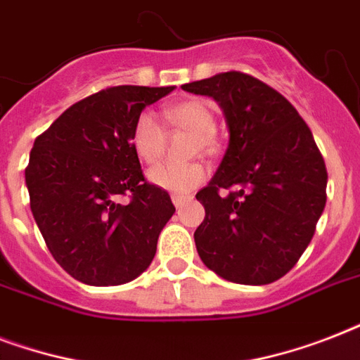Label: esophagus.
Segmentation results:
<instances>
[{"label":"esophagus","mask_w":360,"mask_h":360,"mask_svg":"<svg viewBox=\"0 0 360 360\" xmlns=\"http://www.w3.org/2000/svg\"><path fill=\"white\" fill-rule=\"evenodd\" d=\"M191 200H192L191 196H179V194H174V196H172V202H174V205L177 209L183 207V205L191 202Z\"/></svg>","instance_id":"esophagus-1"}]
</instances>
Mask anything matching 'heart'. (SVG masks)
<instances>
[{
  "label": "heart",
  "mask_w": 360,
  "mask_h": 360,
  "mask_svg": "<svg viewBox=\"0 0 360 360\" xmlns=\"http://www.w3.org/2000/svg\"><path fill=\"white\" fill-rule=\"evenodd\" d=\"M162 117L168 127L192 132V151L214 153L217 136H214V115L207 104L198 98H188L183 103L172 104L162 110ZM130 146L141 162L155 164L162 157L164 129L151 114H140L130 130ZM207 177V168L202 162L183 164H158L147 172V179L162 191L186 194L196 188Z\"/></svg>",
  "instance_id": "heart-1"
}]
</instances>
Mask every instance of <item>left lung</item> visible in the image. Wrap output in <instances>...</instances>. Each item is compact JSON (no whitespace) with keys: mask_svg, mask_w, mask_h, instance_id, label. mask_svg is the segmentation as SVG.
<instances>
[{"mask_svg":"<svg viewBox=\"0 0 360 360\" xmlns=\"http://www.w3.org/2000/svg\"><path fill=\"white\" fill-rule=\"evenodd\" d=\"M213 97L230 141L196 200L205 219L198 254L236 284L282 278L307 250L327 202V168L308 124L288 98L245 72H220L181 86Z\"/></svg>","mask_w":360,"mask_h":360,"instance_id":"1","label":"left lung"}]
</instances>
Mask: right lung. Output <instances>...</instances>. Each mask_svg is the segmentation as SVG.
I'll list each match as a JSON object with an SVG mask.
<instances>
[{"label": "right lung", "instance_id": "right-lung-1", "mask_svg": "<svg viewBox=\"0 0 360 360\" xmlns=\"http://www.w3.org/2000/svg\"><path fill=\"white\" fill-rule=\"evenodd\" d=\"M169 87L115 86L65 110L33 143L25 168L33 219L53 259L89 285H120L151 265L175 207L147 183L130 130ZM129 195L124 206L117 202Z\"/></svg>", "mask_w": 360, "mask_h": 360}]
</instances>
